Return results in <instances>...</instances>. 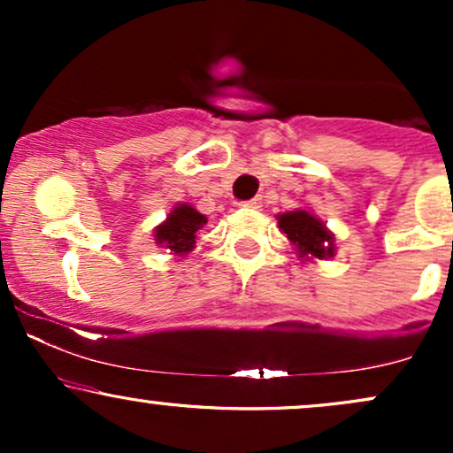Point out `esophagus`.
I'll return each instance as SVG.
<instances>
[{
    "label": "esophagus",
    "mask_w": 453,
    "mask_h": 453,
    "mask_svg": "<svg viewBox=\"0 0 453 453\" xmlns=\"http://www.w3.org/2000/svg\"><path fill=\"white\" fill-rule=\"evenodd\" d=\"M242 209H262V197H253V200H247V202H241Z\"/></svg>",
    "instance_id": "esophagus-1"
}]
</instances>
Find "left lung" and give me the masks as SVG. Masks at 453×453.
<instances>
[{
    "mask_svg": "<svg viewBox=\"0 0 453 453\" xmlns=\"http://www.w3.org/2000/svg\"><path fill=\"white\" fill-rule=\"evenodd\" d=\"M279 227L296 244L300 256H315L319 259L334 256V236L326 230L321 221L304 211L279 215Z\"/></svg>",
    "mask_w": 453,
    "mask_h": 453,
    "instance_id": "1",
    "label": "left lung"
}]
</instances>
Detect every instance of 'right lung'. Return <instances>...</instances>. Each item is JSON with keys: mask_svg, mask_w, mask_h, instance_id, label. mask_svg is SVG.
<instances>
[{"mask_svg": "<svg viewBox=\"0 0 453 453\" xmlns=\"http://www.w3.org/2000/svg\"><path fill=\"white\" fill-rule=\"evenodd\" d=\"M204 223V215H200L196 209H191L189 204H180L170 212L165 223H161L157 230H155V241H157L161 247L170 249L176 256H183V253L194 249L197 230H202Z\"/></svg>", "mask_w": 453, "mask_h": 453, "instance_id": "obj_1", "label": "right lung"}]
</instances>
